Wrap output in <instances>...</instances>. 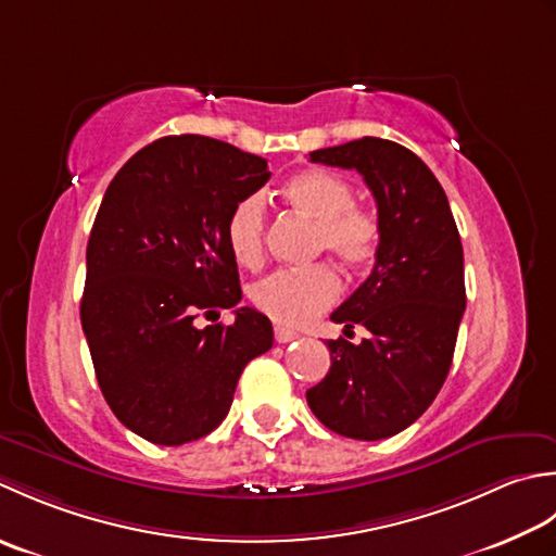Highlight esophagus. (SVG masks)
<instances>
[{"label": "esophagus", "mask_w": 556, "mask_h": 556, "mask_svg": "<svg viewBox=\"0 0 556 556\" xmlns=\"http://www.w3.org/2000/svg\"><path fill=\"white\" fill-rule=\"evenodd\" d=\"M274 338H276V343H290V341H294V338H300V333L290 331V328H286V326H276Z\"/></svg>", "instance_id": "obj_1"}]
</instances>
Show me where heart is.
<instances>
[{
	"mask_svg": "<svg viewBox=\"0 0 556 556\" xmlns=\"http://www.w3.org/2000/svg\"><path fill=\"white\" fill-rule=\"evenodd\" d=\"M282 197L292 208L316 220V252L328 249L350 268H362L377 258L381 244L377 213L353 201V189L343 177L321 167L302 169L282 185ZM225 242L240 266H262L266 252V211L262 199L247 197L235 203L225 220ZM341 290L343 280L331 264H312L282 268L254 282L249 300L268 319L302 326L331 307Z\"/></svg>",
	"mask_w": 556,
	"mask_h": 556,
	"instance_id": "heart-1",
	"label": "heart"
}]
</instances>
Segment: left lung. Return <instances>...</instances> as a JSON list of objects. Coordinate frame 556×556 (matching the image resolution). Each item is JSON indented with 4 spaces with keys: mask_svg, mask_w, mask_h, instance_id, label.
<instances>
[{
    "mask_svg": "<svg viewBox=\"0 0 556 556\" xmlns=\"http://www.w3.org/2000/svg\"><path fill=\"white\" fill-rule=\"evenodd\" d=\"M309 161L357 169L377 201L381 244L369 278L331 314L369 336L326 341L331 369L307 403L336 434L387 439L432 405L451 369L466 312L460 235L439 179L401 143L365 136Z\"/></svg>",
    "mask_w": 556,
    "mask_h": 556,
    "instance_id": "1",
    "label": "left lung"
}]
</instances>
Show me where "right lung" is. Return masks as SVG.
<instances>
[{
    "mask_svg": "<svg viewBox=\"0 0 556 556\" xmlns=\"http://www.w3.org/2000/svg\"><path fill=\"white\" fill-rule=\"evenodd\" d=\"M264 157L199 134L134 153L100 203L86 249L81 326L110 410L134 434L182 446L230 413L247 362L274 345L268 316L194 319L242 300L225 242L235 203L268 182Z\"/></svg>",
    "mask_w": 556,
    "mask_h": 556,
    "instance_id": "right-lung-1",
    "label": "right lung"
}]
</instances>
